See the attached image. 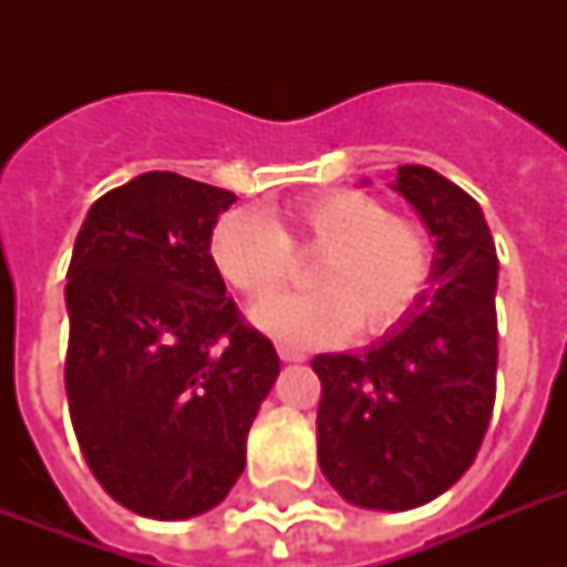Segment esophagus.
<instances>
[{
	"label": "esophagus",
	"instance_id": "1",
	"mask_svg": "<svg viewBox=\"0 0 567 567\" xmlns=\"http://www.w3.org/2000/svg\"><path fill=\"white\" fill-rule=\"evenodd\" d=\"M276 350H279V359H282V362H306V353H302V350H297V347L279 344Z\"/></svg>",
	"mask_w": 567,
	"mask_h": 567
}]
</instances>
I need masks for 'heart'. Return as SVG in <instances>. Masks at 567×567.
Listing matches in <instances>:
<instances>
[{"instance_id":"b5f03b06","label":"heart","mask_w":567,"mask_h":567,"mask_svg":"<svg viewBox=\"0 0 567 567\" xmlns=\"http://www.w3.org/2000/svg\"><path fill=\"white\" fill-rule=\"evenodd\" d=\"M320 255L309 295L268 298L290 278L292 252ZM214 270L256 302L249 318L288 347H329L382 336L430 288L435 249L417 220L391 214L379 196L338 188L297 199L276 223L249 212L217 220L208 240Z\"/></svg>"}]
</instances>
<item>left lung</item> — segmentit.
<instances>
[{"label":"left lung","instance_id":"obj_1","mask_svg":"<svg viewBox=\"0 0 567 567\" xmlns=\"http://www.w3.org/2000/svg\"><path fill=\"white\" fill-rule=\"evenodd\" d=\"M394 190L435 235L432 291L364 353L315 355L320 471L362 509L403 512L474 465L497 391V249L471 194L403 164Z\"/></svg>","mask_w":567,"mask_h":567}]
</instances>
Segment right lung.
<instances>
[{
	"mask_svg": "<svg viewBox=\"0 0 567 567\" xmlns=\"http://www.w3.org/2000/svg\"><path fill=\"white\" fill-rule=\"evenodd\" d=\"M231 190L153 171L91 205L66 270V400L84 462L135 515L214 509L247 465L279 377L208 240Z\"/></svg>",
	"mask_w": 567,
	"mask_h": 567,
	"instance_id": "1",
	"label": "right lung"
}]
</instances>
